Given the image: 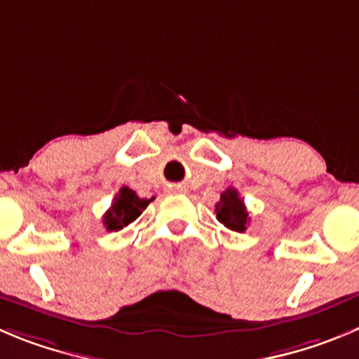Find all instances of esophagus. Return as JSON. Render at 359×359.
<instances>
[{
    "mask_svg": "<svg viewBox=\"0 0 359 359\" xmlns=\"http://www.w3.org/2000/svg\"><path fill=\"white\" fill-rule=\"evenodd\" d=\"M175 189H177V191H182V187H180V186H175Z\"/></svg>",
    "mask_w": 359,
    "mask_h": 359,
    "instance_id": "esophagus-1",
    "label": "esophagus"
}]
</instances>
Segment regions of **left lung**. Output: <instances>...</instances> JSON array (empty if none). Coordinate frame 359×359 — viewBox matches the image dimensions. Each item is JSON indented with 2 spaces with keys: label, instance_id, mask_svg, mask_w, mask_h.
Segmentation results:
<instances>
[{
  "label": "left lung",
  "instance_id": "left-lung-1",
  "mask_svg": "<svg viewBox=\"0 0 359 359\" xmlns=\"http://www.w3.org/2000/svg\"><path fill=\"white\" fill-rule=\"evenodd\" d=\"M216 217L232 232L243 233L246 230V226L250 225V216H248L246 205L241 200L239 191L229 187L221 193L219 202L216 203Z\"/></svg>",
  "mask_w": 359,
  "mask_h": 359
}]
</instances>
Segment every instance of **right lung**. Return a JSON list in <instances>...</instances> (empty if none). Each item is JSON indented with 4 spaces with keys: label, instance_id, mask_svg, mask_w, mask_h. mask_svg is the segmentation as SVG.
Segmentation results:
<instances>
[{
    "label": "right lung",
    "instance_id": "1",
    "mask_svg": "<svg viewBox=\"0 0 359 359\" xmlns=\"http://www.w3.org/2000/svg\"><path fill=\"white\" fill-rule=\"evenodd\" d=\"M152 200L154 198H140L133 189L123 186L122 189L116 193L111 207H109V209L106 210V214H104V226H106V230H109V232H118L123 226L133 223L134 219H138Z\"/></svg>",
    "mask_w": 359,
    "mask_h": 359
}]
</instances>
